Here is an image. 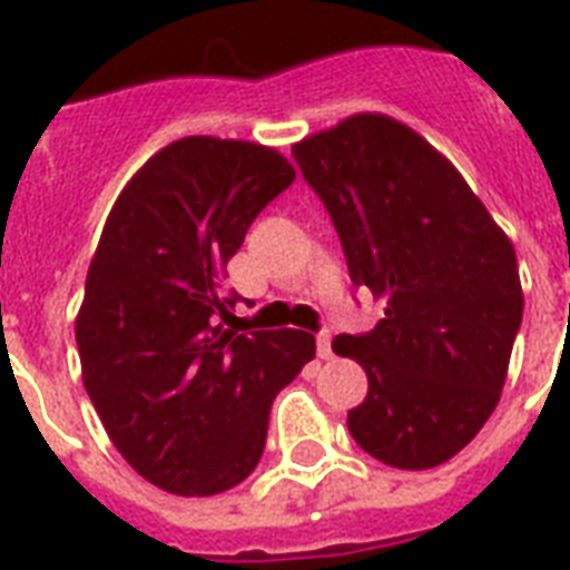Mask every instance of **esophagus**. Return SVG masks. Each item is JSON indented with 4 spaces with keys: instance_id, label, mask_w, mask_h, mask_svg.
<instances>
[{
    "instance_id": "obj_1",
    "label": "esophagus",
    "mask_w": 570,
    "mask_h": 570,
    "mask_svg": "<svg viewBox=\"0 0 570 570\" xmlns=\"http://www.w3.org/2000/svg\"><path fill=\"white\" fill-rule=\"evenodd\" d=\"M316 348H320L322 361H328V357L334 355V352H331V331H320V334H316Z\"/></svg>"
}]
</instances>
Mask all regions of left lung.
Listing matches in <instances>:
<instances>
[{"label": "left lung", "instance_id": "8db88e82", "mask_svg": "<svg viewBox=\"0 0 570 570\" xmlns=\"http://www.w3.org/2000/svg\"><path fill=\"white\" fill-rule=\"evenodd\" d=\"M293 156L337 227L352 284L384 302L370 334L331 343L370 381L348 432L390 468H438L503 393L523 316L512 239L441 150L381 111L302 138Z\"/></svg>", "mask_w": 570, "mask_h": 570}]
</instances>
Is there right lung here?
Returning a JSON list of instances; mask_svg holds the SVG:
<instances>
[{"label":"right lung","instance_id":"add662e5","mask_svg":"<svg viewBox=\"0 0 570 570\" xmlns=\"http://www.w3.org/2000/svg\"><path fill=\"white\" fill-rule=\"evenodd\" d=\"M293 180L275 147L189 136L150 156L106 218L76 313L82 384L129 468L168 494L239 485L272 402L316 355L307 331L222 325L227 259Z\"/></svg>","mask_w":570,"mask_h":570}]
</instances>
